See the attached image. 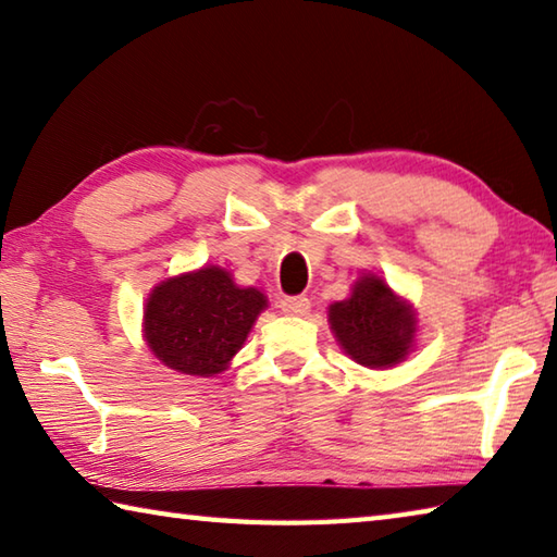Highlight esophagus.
Returning a JSON list of instances; mask_svg holds the SVG:
<instances>
[{"label":"esophagus","mask_w":557,"mask_h":557,"mask_svg":"<svg viewBox=\"0 0 557 557\" xmlns=\"http://www.w3.org/2000/svg\"><path fill=\"white\" fill-rule=\"evenodd\" d=\"M280 309L287 315H307L311 309V301L307 297H282Z\"/></svg>","instance_id":"esophagus-1"}]
</instances>
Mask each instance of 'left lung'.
Here are the masks:
<instances>
[{
    "mask_svg": "<svg viewBox=\"0 0 557 557\" xmlns=\"http://www.w3.org/2000/svg\"><path fill=\"white\" fill-rule=\"evenodd\" d=\"M329 321L345 355L369 369L403 362L416 343V311L376 275L359 277L350 297L331 304Z\"/></svg>",
    "mask_w": 557,
    "mask_h": 557,
    "instance_id": "left-lung-1",
    "label": "left lung"
}]
</instances>
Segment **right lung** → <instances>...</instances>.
<instances>
[{
    "label": "right lung",
    "mask_w": 557,
    "mask_h": 557,
    "mask_svg": "<svg viewBox=\"0 0 557 557\" xmlns=\"http://www.w3.org/2000/svg\"><path fill=\"white\" fill-rule=\"evenodd\" d=\"M268 307L256 287H238L224 268L205 265L151 289L145 341L161 364L190 376L222 374Z\"/></svg>",
    "instance_id": "1"
}]
</instances>
